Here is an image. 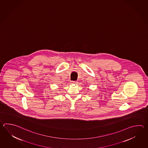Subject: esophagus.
<instances>
[{
    "mask_svg": "<svg viewBox=\"0 0 148 148\" xmlns=\"http://www.w3.org/2000/svg\"><path fill=\"white\" fill-rule=\"evenodd\" d=\"M77 81H72V84H76V83H77Z\"/></svg>",
    "mask_w": 148,
    "mask_h": 148,
    "instance_id": "34e87169",
    "label": "esophagus"
}]
</instances>
